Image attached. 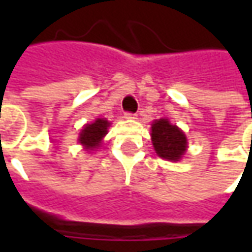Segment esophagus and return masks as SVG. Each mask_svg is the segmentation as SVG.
<instances>
[{
	"instance_id": "34e87169",
	"label": "esophagus",
	"mask_w": 252,
	"mask_h": 252,
	"mask_svg": "<svg viewBox=\"0 0 252 252\" xmlns=\"http://www.w3.org/2000/svg\"><path fill=\"white\" fill-rule=\"evenodd\" d=\"M125 118H126V119H136V113H131V112H125Z\"/></svg>"
}]
</instances>
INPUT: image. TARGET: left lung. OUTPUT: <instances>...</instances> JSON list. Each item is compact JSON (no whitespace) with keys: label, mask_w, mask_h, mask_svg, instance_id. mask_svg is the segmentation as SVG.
Returning <instances> with one entry per match:
<instances>
[{"label":"left lung","mask_w":252,"mask_h":252,"mask_svg":"<svg viewBox=\"0 0 252 252\" xmlns=\"http://www.w3.org/2000/svg\"><path fill=\"white\" fill-rule=\"evenodd\" d=\"M151 139L156 153L165 160L178 161L187 150L184 131L167 119L156 121L151 125Z\"/></svg>","instance_id":"left-lung-1"}]
</instances>
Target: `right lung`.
<instances>
[{"label":"right lung","mask_w":252,"mask_h":252,"mask_svg":"<svg viewBox=\"0 0 252 252\" xmlns=\"http://www.w3.org/2000/svg\"><path fill=\"white\" fill-rule=\"evenodd\" d=\"M108 126H109V122L105 119H96L91 125H87L81 130L80 143L85 146L87 150H94V149L99 147L102 137L108 131Z\"/></svg>","instance_id":"right-lung-1"}]
</instances>
